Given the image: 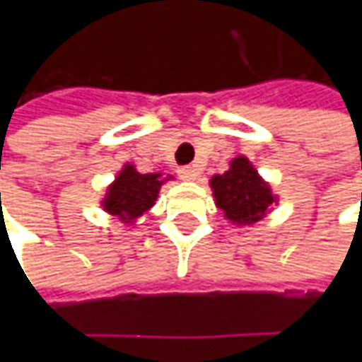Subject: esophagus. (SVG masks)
<instances>
[{
    "instance_id": "34e87169",
    "label": "esophagus",
    "mask_w": 362,
    "mask_h": 362,
    "mask_svg": "<svg viewBox=\"0 0 362 362\" xmlns=\"http://www.w3.org/2000/svg\"><path fill=\"white\" fill-rule=\"evenodd\" d=\"M179 177L183 179V181H195L197 177H199V169L195 167V165H187V167H179Z\"/></svg>"
}]
</instances>
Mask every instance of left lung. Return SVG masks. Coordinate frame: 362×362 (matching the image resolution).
<instances>
[{
	"mask_svg": "<svg viewBox=\"0 0 362 362\" xmlns=\"http://www.w3.org/2000/svg\"><path fill=\"white\" fill-rule=\"evenodd\" d=\"M209 185L214 189L216 205L226 219L235 226L256 223L276 203L270 185L257 175L247 157H235L223 175H214Z\"/></svg>",
	"mask_w": 362,
	"mask_h": 362,
	"instance_id": "8db88e82",
	"label": "left lung"
}]
</instances>
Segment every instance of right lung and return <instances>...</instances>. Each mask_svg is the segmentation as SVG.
<instances>
[{"label": "right lung", "instance_id": "obj_1", "mask_svg": "<svg viewBox=\"0 0 362 362\" xmlns=\"http://www.w3.org/2000/svg\"><path fill=\"white\" fill-rule=\"evenodd\" d=\"M169 179L171 175L163 179L160 173H139L134 165H124L106 191L103 207L122 223H132L155 205L160 185Z\"/></svg>", "mask_w": 362, "mask_h": 362}]
</instances>
